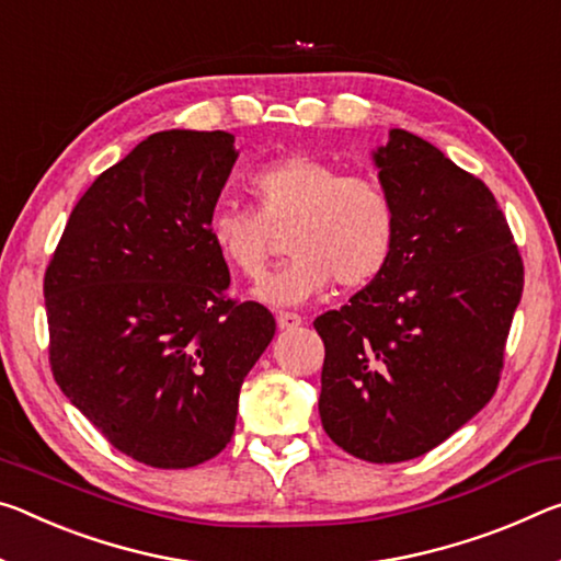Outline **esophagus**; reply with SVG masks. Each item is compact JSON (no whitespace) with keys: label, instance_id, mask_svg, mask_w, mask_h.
<instances>
[{"label":"esophagus","instance_id":"34e87169","mask_svg":"<svg viewBox=\"0 0 561 561\" xmlns=\"http://www.w3.org/2000/svg\"><path fill=\"white\" fill-rule=\"evenodd\" d=\"M277 324H279V329H295L299 324H305V319H301L299 314H291V312H279Z\"/></svg>","mask_w":561,"mask_h":561}]
</instances>
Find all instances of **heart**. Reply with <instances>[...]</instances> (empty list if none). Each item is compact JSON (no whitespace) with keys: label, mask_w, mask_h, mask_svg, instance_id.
<instances>
[{"label":"heart","mask_w":561,"mask_h":561,"mask_svg":"<svg viewBox=\"0 0 561 561\" xmlns=\"http://www.w3.org/2000/svg\"><path fill=\"white\" fill-rule=\"evenodd\" d=\"M249 209H219L209 239L234 272L260 279L272 232H287L291 260L254 289L264 305H305L329 284L359 289L387 270L397 244V209L371 176L342 174L309 154H287L247 176Z\"/></svg>","instance_id":"1"}]
</instances>
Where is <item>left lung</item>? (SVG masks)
I'll return each mask as SVG.
<instances>
[{"label":"left lung","instance_id":"8db88e82","mask_svg":"<svg viewBox=\"0 0 561 561\" xmlns=\"http://www.w3.org/2000/svg\"><path fill=\"white\" fill-rule=\"evenodd\" d=\"M397 209L387 270L314 319L319 416L336 447L375 465L422 457L492 399L524 266L489 186L430 141L389 129L371 152Z\"/></svg>","mask_w":561,"mask_h":561}]
</instances>
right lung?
Instances as JSON below:
<instances>
[{
	"label": "right lung",
	"instance_id": "obj_1",
	"mask_svg": "<svg viewBox=\"0 0 561 561\" xmlns=\"http://www.w3.org/2000/svg\"><path fill=\"white\" fill-rule=\"evenodd\" d=\"M237 157L229 131L149 135L77 202L44 274L59 389L157 469L227 447L239 389L277 329L270 309L227 299L209 239Z\"/></svg>",
	"mask_w": 561,
	"mask_h": 561
}]
</instances>
